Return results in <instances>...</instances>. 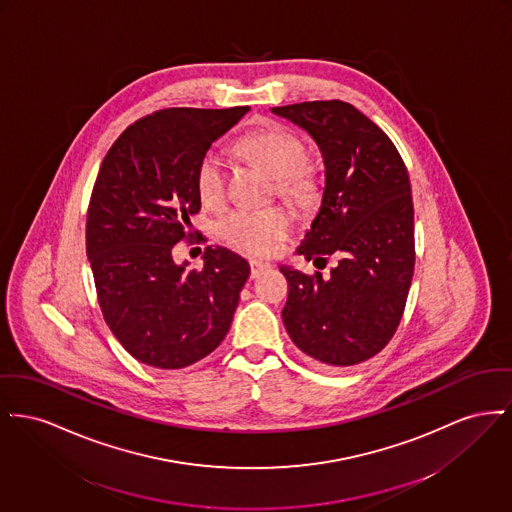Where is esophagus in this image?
Returning <instances> with one entry per match:
<instances>
[{
	"label": "esophagus",
	"instance_id": "1",
	"mask_svg": "<svg viewBox=\"0 0 512 512\" xmlns=\"http://www.w3.org/2000/svg\"><path fill=\"white\" fill-rule=\"evenodd\" d=\"M251 278H257L261 272L269 271L271 265L269 263H263V261H251Z\"/></svg>",
	"mask_w": 512,
	"mask_h": 512
}]
</instances>
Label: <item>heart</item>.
<instances>
[{"instance_id":"obj_1","label":"heart","mask_w":512,"mask_h":512,"mask_svg":"<svg viewBox=\"0 0 512 512\" xmlns=\"http://www.w3.org/2000/svg\"><path fill=\"white\" fill-rule=\"evenodd\" d=\"M236 151L265 166L272 176L276 193L290 203L309 205L319 195L315 168L305 160V143L282 127H263L243 135ZM226 164L218 152H205L197 164L195 185L201 203L218 209L226 199ZM294 230V216L284 207L234 209L216 222L218 238L232 249L267 257L280 249Z\"/></svg>"}]
</instances>
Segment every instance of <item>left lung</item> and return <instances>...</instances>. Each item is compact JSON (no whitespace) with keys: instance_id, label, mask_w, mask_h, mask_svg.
<instances>
[{"instance_id":"1","label":"left lung","mask_w":512,"mask_h":512,"mask_svg":"<svg viewBox=\"0 0 512 512\" xmlns=\"http://www.w3.org/2000/svg\"><path fill=\"white\" fill-rule=\"evenodd\" d=\"M301 125L325 158L321 211L301 241L307 261L338 257L329 276L280 267L288 280L284 327L323 367L379 354L400 325L414 263V203L406 164L389 135L342 100L272 108Z\"/></svg>"}]
</instances>
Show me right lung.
Wrapping results in <instances>:
<instances>
[{"label":"right lung","mask_w":512,"mask_h":512,"mask_svg":"<svg viewBox=\"0 0 512 512\" xmlns=\"http://www.w3.org/2000/svg\"><path fill=\"white\" fill-rule=\"evenodd\" d=\"M247 110H156L121 133L98 170L87 211L96 298L121 346L152 367L207 358L232 325L247 261L209 245L205 267L189 271L172 251L207 241L189 228L201 211L197 164Z\"/></svg>","instance_id":"right-lung-1"}]
</instances>
